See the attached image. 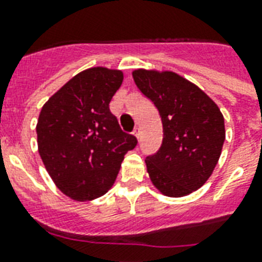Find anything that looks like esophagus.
I'll return each instance as SVG.
<instances>
[{
  "label": "esophagus",
  "mask_w": 262,
  "mask_h": 262,
  "mask_svg": "<svg viewBox=\"0 0 262 262\" xmlns=\"http://www.w3.org/2000/svg\"><path fill=\"white\" fill-rule=\"evenodd\" d=\"M140 133H141V129H140L139 126H136V127H135V130H133V135H135L136 137L139 139V137H140Z\"/></svg>",
  "instance_id": "34e87169"
}]
</instances>
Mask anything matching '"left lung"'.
Listing matches in <instances>:
<instances>
[{
    "instance_id": "8db88e82",
    "label": "left lung",
    "mask_w": 262,
    "mask_h": 262,
    "mask_svg": "<svg viewBox=\"0 0 262 262\" xmlns=\"http://www.w3.org/2000/svg\"><path fill=\"white\" fill-rule=\"evenodd\" d=\"M132 75L163 125L162 147L145 159L149 178L162 194H190L219 162L226 139L223 114L203 90L174 72L137 69Z\"/></svg>"
}]
</instances>
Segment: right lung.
<instances>
[{
	"mask_svg": "<svg viewBox=\"0 0 262 262\" xmlns=\"http://www.w3.org/2000/svg\"><path fill=\"white\" fill-rule=\"evenodd\" d=\"M122 81L121 71L90 68L72 77L40 110L39 155L55 186L72 200L90 201L110 190L126 152L137 144L108 107Z\"/></svg>",
	"mask_w": 262,
	"mask_h": 262,
	"instance_id": "obj_1",
	"label": "right lung"
}]
</instances>
